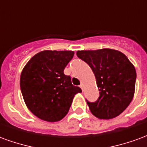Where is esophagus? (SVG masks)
I'll return each instance as SVG.
<instances>
[{
	"label": "esophagus",
	"instance_id": "1",
	"mask_svg": "<svg viewBox=\"0 0 147 147\" xmlns=\"http://www.w3.org/2000/svg\"><path fill=\"white\" fill-rule=\"evenodd\" d=\"M83 87H84V86H83V83H82V84L80 85V88H81V89H82L83 90Z\"/></svg>",
	"mask_w": 147,
	"mask_h": 147
}]
</instances>
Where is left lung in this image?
Returning a JSON list of instances; mask_svg holds the SVG:
<instances>
[{
	"label": "left lung",
	"mask_w": 147,
	"mask_h": 147,
	"mask_svg": "<svg viewBox=\"0 0 147 147\" xmlns=\"http://www.w3.org/2000/svg\"><path fill=\"white\" fill-rule=\"evenodd\" d=\"M76 55L91 67L100 90L97 102H87L91 113L102 120L122 113L136 89V71L131 62L123 53L112 49L81 50Z\"/></svg>",
	"instance_id": "left-lung-1"
}]
</instances>
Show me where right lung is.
I'll list each match as a JSON object with an SVG mask.
<instances>
[{
    "mask_svg": "<svg viewBox=\"0 0 147 147\" xmlns=\"http://www.w3.org/2000/svg\"><path fill=\"white\" fill-rule=\"evenodd\" d=\"M73 56V51L44 50L24 66L20 76L22 95L28 109L39 119L48 122L62 120L75 95L82 92L64 73Z\"/></svg>",
    "mask_w": 147,
    "mask_h": 147,
    "instance_id": "right-lung-1",
    "label": "right lung"
}]
</instances>
